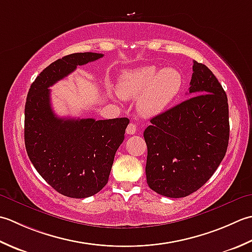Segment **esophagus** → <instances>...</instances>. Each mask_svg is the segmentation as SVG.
<instances>
[{
  "label": "esophagus",
  "instance_id": "34e87169",
  "mask_svg": "<svg viewBox=\"0 0 252 252\" xmlns=\"http://www.w3.org/2000/svg\"><path fill=\"white\" fill-rule=\"evenodd\" d=\"M126 132L128 133V135H133V133L136 132V125L133 124V123H130V124L128 125L126 128Z\"/></svg>",
  "mask_w": 252,
  "mask_h": 252
}]
</instances>
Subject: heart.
I'll use <instances>...</instances> for the list:
<instances>
[{
    "instance_id": "b5f03b06",
    "label": "heart",
    "mask_w": 252,
    "mask_h": 252,
    "mask_svg": "<svg viewBox=\"0 0 252 252\" xmlns=\"http://www.w3.org/2000/svg\"><path fill=\"white\" fill-rule=\"evenodd\" d=\"M183 77L173 67L158 69L153 65L123 70L117 79V94L123 99L137 96L139 114L152 117L165 111L178 95Z\"/></svg>"
}]
</instances>
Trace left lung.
I'll list each match as a JSON object with an SVG mask.
<instances>
[{
	"label": "left lung",
	"instance_id": "8db88e82",
	"mask_svg": "<svg viewBox=\"0 0 252 252\" xmlns=\"http://www.w3.org/2000/svg\"><path fill=\"white\" fill-rule=\"evenodd\" d=\"M191 97L158 114L143 131L146 175L152 190L183 198L207 183L222 162L229 139L227 96L207 66L194 61Z\"/></svg>",
	"mask_w": 252,
	"mask_h": 252
}]
</instances>
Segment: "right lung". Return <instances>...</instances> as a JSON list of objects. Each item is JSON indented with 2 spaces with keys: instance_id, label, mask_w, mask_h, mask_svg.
<instances>
[{
  "instance_id": "add662e5",
  "label": "right lung",
  "mask_w": 252,
  "mask_h": 252,
  "mask_svg": "<svg viewBox=\"0 0 252 252\" xmlns=\"http://www.w3.org/2000/svg\"><path fill=\"white\" fill-rule=\"evenodd\" d=\"M102 56L74 53L53 62L30 86L26 100L25 146L30 161L51 187L69 198L91 197L107 184L129 120L62 119L51 106L49 87Z\"/></svg>"
}]
</instances>
